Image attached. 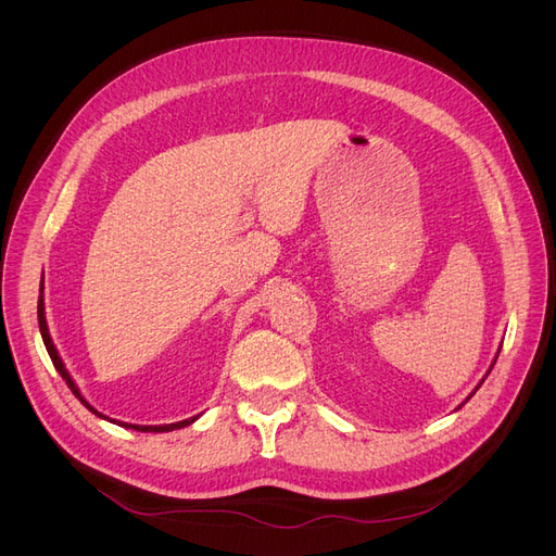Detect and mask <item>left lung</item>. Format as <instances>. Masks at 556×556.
I'll list each match as a JSON object with an SVG mask.
<instances>
[{"mask_svg": "<svg viewBox=\"0 0 556 556\" xmlns=\"http://www.w3.org/2000/svg\"><path fill=\"white\" fill-rule=\"evenodd\" d=\"M496 357H498V352H496ZM496 357H494V362H492V366H490V371H492V368H494V364H496ZM490 371H486V376H490ZM482 382H484V378L480 380V384H482ZM480 384H478V387H480ZM478 387H476V390H478ZM473 394H476V392H473ZM468 399H470V396H468ZM468 399H466V401H468Z\"/></svg>", "mask_w": 556, "mask_h": 556, "instance_id": "obj_1", "label": "left lung"}]
</instances>
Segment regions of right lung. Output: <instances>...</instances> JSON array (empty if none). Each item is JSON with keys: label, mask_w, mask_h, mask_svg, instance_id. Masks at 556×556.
Instances as JSON below:
<instances>
[{"label": "right lung", "mask_w": 556, "mask_h": 556, "mask_svg": "<svg viewBox=\"0 0 556 556\" xmlns=\"http://www.w3.org/2000/svg\"><path fill=\"white\" fill-rule=\"evenodd\" d=\"M37 313H39V331H41V339H43V345H46V350H48V355H50V359H53V366L58 368V374L62 376V380L66 382V387H70V390L74 392V396L83 403V406H86L90 413H94L97 417H102V419H109L106 415H102L99 410H94L90 403L86 401V396L80 394V390H78V384L74 382V378L70 376V371H66V366H64V362H62V357H60V352H58V348H55V343H53V339H50V331H48V325H46V306H43V278H41V288H39V308H37ZM197 417H190V419H182V422H174V425H127V422H117V419H111L113 425H121V427H125V429H137V431H153V433H160V431H174V429H182V427H188V425H192Z\"/></svg>", "instance_id": "add662e5"}]
</instances>
